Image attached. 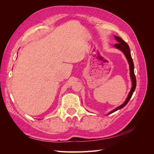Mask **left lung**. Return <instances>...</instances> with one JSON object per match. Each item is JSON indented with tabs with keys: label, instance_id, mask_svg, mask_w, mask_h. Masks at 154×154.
Masks as SVG:
<instances>
[{
	"label": "left lung",
	"instance_id": "8db88e82",
	"mask_svg": "<svg viewBox=\"0 0 154 154\" xmlns=\"http://www.w3.org/2000/svg\"><path fill=\"white\" fill-rule=\"evenodd\" d=\"M115 38L116 40L118 41V43H116L114 44V47L117 49H119L120 50H122L123 53L125 54L126 58H127L128 62L129 63V66H130V77H131L132 79V88L131 90H130V92L129 93V94L127 97V100L124 102V103H123L122 105H120L119 106L117 107V108L115 109L114 110H113L112 111H111L109 113V114H112L115 111L118 110L120 109H122L123 107H124L128 103V102L129 101V100L131 98V97L133 94V93L136 89V76H135V74H134V62H133V60L131 57V54H130V48H129V46L127 44V42H125L122 38H120L119 36H115Z\"/></svg>",
	"mask_w": 154,
	"mask_h": 154
}]
</instances>
